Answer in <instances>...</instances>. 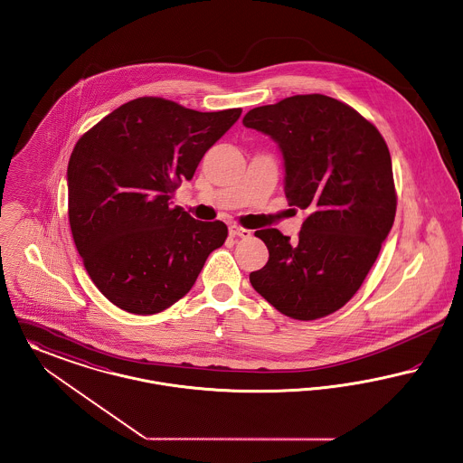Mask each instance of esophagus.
I'll return each mask as SVG.
<instances>
[{"instance_id": "34e87169", "label": "esophagus", "mask_w": 463, "mask_h": 463, "mask_svg": "<svg viewBox=\"0 0 463 463\" xmlns=\"http://www.w3.org/2000/svg\"><path fill=\"white\" fill-rule=\"evenodd\" d=\"M228 232H230V235H232V237H241V239H249V237L252 235V232H250V230H245V228H242V226H237V224H230Z\"/></svg>"}]
</instances>
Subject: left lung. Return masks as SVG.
Instances as JSON below:
<instances>
[{"label":"left lung","mask_w":463,"mask_h":463,"mask_svg":"<svg viewBox=\"0 0 463 463\" xmlns=\"http://www.w3.org/2000/svg\"><path fill=\"white\" fill-rule=\"evenodd\" d=\"M243 125L279 145L289 205L307 211L296 242L277 228L254 233L269 258L249 280L284 316H329L359 291L393 224L387 143L354 108L322 94L254 108Z\"/></svg>","instance_id":"8db88e82"}]
</instances>
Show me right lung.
<instances>
[{"label":"right lung","instance_id":"add662e5","mask_svg":"<svg viewBox=\"0 0 463 463\" xmlns=\"http://www.w3.org/2000/svg\"><path fill=\"white\" fill-rule=\"evenodd\" d=\"M241 113L139 98L78 139L68 165L74 245L96 288L118 308L136 316L169 308L226 241L222 221L194 220L169 200Z\"/></svg>","mask_w":463,"mask_h":463}]
</instances>
